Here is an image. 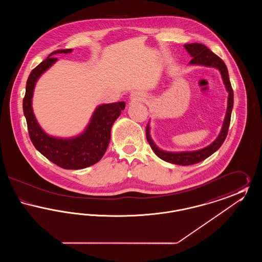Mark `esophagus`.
Instances as JSON below:
<instances>
[{
  "instance_id": "34e87169",
  "label": "esophagus",
  "mask_w": 262,
  "mask_h": 262,
  "mask_svg": "<svg viewBox=\"0 0 262 262\" xmlns=\"http://www.w3.org/2000/svg\"><path fill=\"white\" fill-rule=\"evenodd\" d=\"M130 99L133 100V101H143V99H144V94L142 92L136 91V92L130 94Z\"/></svg>"
}]
</instances>
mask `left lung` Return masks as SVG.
I'll return each instance as SVG.
<instances>
[{
    "label": "left lung",
    "mask_w": 262,
    "mask_h": 262,
    "mask_svg": "<svg viewBox=\"0 0 262 262\" xmlns=\"http://www.w3.org/2000/svg\"><path fill=\"white\" fill-rule=\"evenodd\" d=\"M184 46H185L187 53L190 55V57H192V59L190 60L188 64H190V66H205V67L217 69L221 74L225 88L229 93L228 94L227 111H226L224 122L222 125V128L220 130V134L211 144H209L208 146H206L202 149L195 150V151H183V152H169V151L162 150L155 144V142L153 141L152 137L150 136L149 123L146 126L147 141H148L152 150L154 151V153L160 159H162L166 162L176 164V165L187 166V165H193V164L203 161L204 159H206L207 157L212 155L215 151L219 149L220 146L223 144L225 138L228 135V129H229L230 121H231V114H232L233 105H234V92H233L232 85L230 82L227 67H226L225 62L218 56H216L205 45L200 44V43L185 44Z\"/></svg>",
    "instance_id": "obj_1"
}]
</instances>
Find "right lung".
Masks as SVG:
<instances>
[{"instance_id": "1", "label": "right lung", "mask_w": 262, "mask_h": 262, "mask_svg": "<svg viewBox=\"0 0 262 262\" xmlns=\"http://www.w3.org/2000/svg\"><path fill=\"white\" fill-rule=\"evenodd\" d=\"M73 49L57 50L38 64L26 81L23 102L29 137L35 148L51 162L69 170H79L99 162L111 139L114 122L125 109L124 101L97 106L84 130L73 137H57L48 135L38 124L32 109V97L39 77L58 61L56 54H69Z\"/></svg>"}]
</instances>
